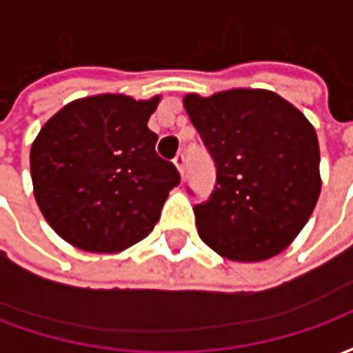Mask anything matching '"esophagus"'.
I'll use <instances>...</instances> for the list:
<instances>
[{"label": "esophagus", "instance_id": "obj_1", "mask_svg": "<svg viewBox=\"0 0 353 353\" xmlns=\"http://www.w3.org/2000/svg\"><path fill=\"white\" fill-rule=\"evenodd\" d=\"M174 164H176L177 172H179V174L183 176V174H185V157H183V154H177L176 159H174Z\"/></svg>", "mask_w": 353, "mask_h": 353}]
</instances>
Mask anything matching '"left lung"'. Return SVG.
<instances>
[{
  "mask_svg": "<svg viewBox=\"0 0 353 353\" xmlns=\"http://www.w3.org/2000/svg\"><path fill=\"white\" fill-rule=\"evenodd\" d=\"M214 157L212 199L194 208L202 242L229 261L261 263L288 250L321 191L316 128L301 109L265 88L183 96Z\"/></svg>",
  "mask_w": 353,
  "mask_h": 353,
  "instance_id": "1",
  "label": "left lung"
}]
</instances>
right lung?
Returning <instances> with one entry per match:
<instances>
[{
	"mask_svg": "<svg viewBox=\"0 0 353 353\" xmlns=\"http://www.w3.org/2000/svg\"><path fill=\"white\" fill-rule=\"evenodd\" d=\"M161 94H94L57 111L30 149L34 196L58 236L90 253H121L154 229L179 183L154 153L147 121Z\"/></svg>",
	"mask_w": 353,
	"mask_h": 353,
	"instance_id": "1",
	"label": "right lung"
}]
</instances>
